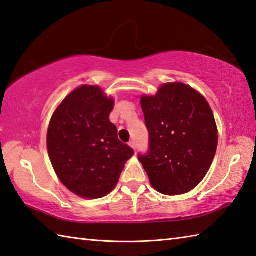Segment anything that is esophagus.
I'll use <instances>...</instances> for the list:
<instances>
[{
    "instance_id": "34e87169",
    "label": "esophagus",
    "mask_w": 256,
    "mask_h": 256,
    "mask_svg": "<svg viewBox=\"0 0 256 256\" xmlns=\"http://www.w3.org/2000/svg\"><path fill=\"white\" fill-rule=\"evenodd\" d=\"M128 146H131V148H133V150H136V143H134L133 141H131V142H130V144H128Z\"/></svg>"
}]
</instances>
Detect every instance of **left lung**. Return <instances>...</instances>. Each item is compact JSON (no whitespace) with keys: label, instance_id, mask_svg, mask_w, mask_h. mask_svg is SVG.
I'll return each instance as SVG.
<instances>
[{"label":"left lung","instance_id":"8db88e82","mask_svg":"<svg viewBox=\"0 0 256 256\" xmlns=\"http://www.w3.org/2000/svg\"><path fill=\"white\" fill-rule=\"evenodd\" d=\"M150 150L138 156L152 188L166 196L192 192L216 154L218 130L207 100L184 82L161 85L141 96Z\"/></svg>","mask_w":256,"mask_h":256}]
</instances>
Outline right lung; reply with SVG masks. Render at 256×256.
Masks as SVG:
<instances>
[{
	"label": "right lung",
	"mask_w": 256,
	"mask_h": 256,
	"mask_svg": "<svg viewBox=\"0 0 256 256\" xmlns=\"http://www.w3.org/2000/svg\"><path fill=\"white\" fill-rule=\"evenodd\" d=\"M114 103L100 86L82 85L51 116L47 132L51 164L64 187L80 198L108 196L134 154L118 140L110 120Z\"/></svg>",
	"instance_id": "right-lung-1"
}]
</instances>
